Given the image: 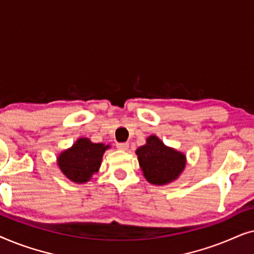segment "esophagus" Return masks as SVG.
Here are the masks:
<instances>
[{
    "mask_svg": "<svg viewBox=\"0 0 254 254\" xmlns=\"http://www.w3.org/2000/svg\"><path fill=\"white\" fill-rule=\"evenodd\" d=\"M117 148L120 149V150L126 151L128 148H129V143L128 142H121V143H117Z\"/></svg>",
    "mask_w": 254,
    "mask_h": 254,
    "instance_id": "1",
    "label": "esophagus"
}]
</instances>
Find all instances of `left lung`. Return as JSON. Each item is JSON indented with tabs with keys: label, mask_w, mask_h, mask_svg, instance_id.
Returning a JSON list of instances; mask_svg holds the SVG:
<instances>
[{
	"label": "left lung",
	"mask_w": 254,
	"mask_h": 254,
	"mask_svg": "<svg viewBox=\"0 0 254 254\" xmlns=\"http://www.w3.org/2000/svg\"><path fill=\"white\" fill-rule=\"evenodd\" d=\"M144 145L136 149L142 175L152 185H168L180 177L186 168V155L168 147L156 135H150Z\"/></svg>",
	"instance_id": "8db88e82"
}]
</instances>
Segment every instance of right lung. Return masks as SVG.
<instances>
[{
  "label": "right lung",
  "mask_w": 254,
  "mask_h": 254,
  "mask_svg": "<svg viewBox=\"0 0 254 254\" xmlns=\"http://www.w3.org/2000/svg\"><path fill=\"white\" fill-rule=\"evenodd\" d=\"M110 148V144L93 143L88 137H79L70 148L59 154L57 164L70 182L85 184L99 171L104 152Z\"/></svg>",
  "instance_id": "add662e5"
}]
</instances>
